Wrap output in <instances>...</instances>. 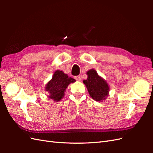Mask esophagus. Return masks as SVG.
Returning a JSON list of instances; mask_svg holds the SVG:
<instances>
[{"mask_svg":"<svg viewBox=\"0 0 153 153\" xmlns=\"http://www.w3.org/2000/svg\"><path fill=\"white\" fill-rule=\"evenodd\" d=\"M75 79H76L77 81H78V82H80V81L82 80V78H81V77L79 76H76V77H75Z\"/></svg>","mask_w":153,"mask_h":153,"instance_id":"esophagus-1","label":"esophagus"}]
</instances>
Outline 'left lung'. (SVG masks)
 Wrapping results in <instances>:
<instances>
[{
    "label": "left lung",
    "mask_w": 153,
    "mask_h": 153,
    "mask_svg": "<svg viewBox=\"0 0 153 153\" xmlns=\"http://www.w3.org/2000/svg\"><path fill=\"white\" fill-rule=\"evenodd\" d=\"M87 74L88 77L83 82L87 88L90 96L96 101L105 100L108 95V83L99 76L95 70L88 71Z\"/></svg>",
    "instance_id": "1"
}]
</instances>
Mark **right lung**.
I'll return each instance as SVG.
<instances>
[{
	"instance_id": "obj_1",
	"label": "right lung",
	"mask_w": 153,
	"mask_h": 153,
	"mask_svg": "<svg viewBox=\"0 0 153 153\" xmlns=\"http://www.w3.org/2000/svg\"><path fill=\"white\" fill-rule=\"evenodd\" d=\"M75 82L76 79L69 77L63 71H56L53 74V78L46 86V91L50 93L48 97L55 101L60 100L64 95V91L68 85Z\"/></svg>"
}]
</instances>
